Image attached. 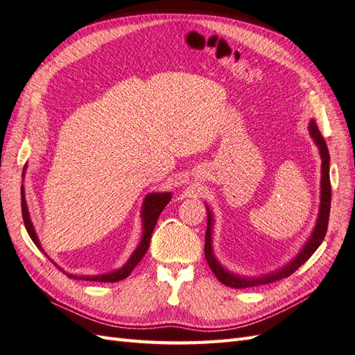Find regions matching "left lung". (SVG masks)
I'll use <instances>...</instances> for the list:
<instances>
[{"label": "left lung", "instance_id": "left-lung-1", "mask_svg": "<svg viewBox=\"0 0 355 355\" xmlns=\"http://www.w3.org/2000/svg\"><path fill=\"white\" fill-rule=\"evenodd\" d=\"M309 132H311V136L313 138L315 144L318 145L321 153V205H320V214H318V220L315 225V230L311 235V239L304 244V248L298 255L286 264L285 267H282L280 270L270 272V275L261 276V277H240L235 276L228 270H225L219 261L214 258L213 248H211V226H213V214L210 211V208L207 207V213H208V222H207V232H205V258L208 262V267L211 268L214 272V276L219 279L225 286L230 288H252V286H259V285H267L272 284V282L285 279L288 276L293 275L295 270L302 267L304 262L313 255V252L320 248V244L322 243L325 234H327V226H329V216H330V202H331V184H330V154L329 148H327V144L322 138V135L318 129L316 123L312 120L311 124H309Z\"/></svg>", "mask_w": 355, "mask_h": 355}]
</instances>
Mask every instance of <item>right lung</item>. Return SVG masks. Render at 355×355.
Instances as JSON below:
<instances>
[{
  "label": "right lung",
  "instance_id": "add662e5",
  "mask_svg": "<svg viewBox=\"0 0 355 355\" xmlns=\"http://www.w3.org/2000/svg\"><path fill=\"white\" fill-rule=\"evenodd\" d=\"M21 199H22V202H21V205H22V217H24V223H25L26 232H28V235L31 237V240L34 241L35 246H37L43 252V249L40 246V241L37 239V234H35L34 226L31 223L30 214H28V208H26L24 186L21 189ZM169 201H171V193L169 192H165V193H150V195L145 196L144 204H142V211H141L142 228H144L142 240L139 243L138 249L133 252V255L130 257V259L127 261L120 270H115L112 272H107V275H98V276H75V275H69V272H66L64 270H62V271H64L70 279H79V280L111 282V284H112V282H120V280L125 279L127 276L130 275L132 270L139 264V261L144 258L145 253H147V250L150 248V240H151V234L154 231V226H156L160 213L163 211V208L168 205ZM44 255H46V253H44Z\"/></svg>",
  "mask_w": 355,
  "mask_h": 355
}]
</instances>
